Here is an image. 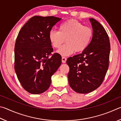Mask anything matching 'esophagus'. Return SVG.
<instances>
[{"instance_id":"1","label":"esophagus","mask_w":121,"mask_h":121,"mask_svg":"<svg viewBox=\"0 0 121 121\" xmlns=\"http://www.w3.org/2000/svg\"><path fill=\"white\" fill-rule=\"evenodd\" d=\"M66 60H67L66 57H62V63H66Z\"/></svg>"}]
</instances>
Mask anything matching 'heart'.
Wrapping results in <instances>:
<instances>
[{"label":"heart","mask_w":121,"mask_h":121,"mask_svg":"<svg viewBox=\"0 0 121 121\" xmlns=\"http://www.w3.org/2000/svg\"><path fill=\"white\" fill-rule=\"evenodd\" d=\"M93 36L91 29L74 20H69L59 25L58 31L52 30L49 39L55 48L60 47L66 39V43L57 52L62 56H69L76 52H83L89 45Z\"/></svg>","instance_id":"b5f03b06"}]
</instances>
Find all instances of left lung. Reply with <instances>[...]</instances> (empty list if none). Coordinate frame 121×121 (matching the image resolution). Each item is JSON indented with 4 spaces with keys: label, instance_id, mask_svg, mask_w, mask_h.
Wrapping results in <instances>:
<instances>
[{
    "label": "left lung",
    "instance_id": "1",
    "mask_svg": "<svg viewBox=\"0 0 121 121\" xmlns=\"http://www.w3.org/2000/svg\"><path fill=\"white\" fill-rule=\"evenodd\" d=\"M93 36L81 54L67 58L69 86L75 92L87 94L96 90L104 79L108 68L110 43L106 31L100 23L89 18Z\"/></svg>",
    "mask_w": 121,
    "mask_h": 121
}]
</instances>
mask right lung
Returning <instances> with one entry per match:
<instances>
[{
  "mask_svg": "<svg viewBox=\"0 0 121 121\" xmlns=\"http://www.w3.org/2000/svg\"><path fill=\"white\" fill-rule=\"evenodd\" d=\"M54 16H35L24 25L15 45V71L23 88L40 94L49 88L52 76L62 63V57L53 52L49 34L61 20Z\"/></svg>",
  "mask_w": 121,
  "mask_h": 121,
  "instance_id": "obj_1",
  "label": "right lung"
}]
</instances>
